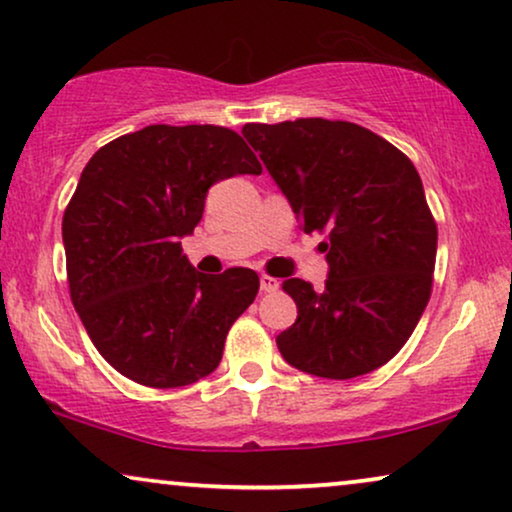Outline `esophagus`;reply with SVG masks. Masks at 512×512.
Here are the masks:
<instances>
[{"mask_svg":"<svg viewBox=\"0 0 512 512\" xmlns=\"http://www.w3.org/2000/svg\"><path fill=\"white\" fill-rule=\"evenodd\" d=\"M279 289V282L275 277H270V275H261V291L263 293H272V291H277Z\"/></svg>","mask_w":512,"mask_h":512,"instance_id":"esophagus-1","label":"esophagus"}]
</instances>
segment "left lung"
<instances>
[{"label": "left lung", "mask_w": 512, "mask_h": 512, "mask_svg": "<svg viewBox=\"0 0 512 512\" xmlns=\"http://www.w3.org/2000/svg\"><path fill=\"white\" fill-rule=\"evenodd\" d=\"M242 135L305 233L326 235L328 279H286L298 319L277 335L286 363L352 380L401 352L431 298L438 228L403 151L361 125L298 118L247 123Z\"/></svg>", "instance_id": "obj_1"}]
</instances>
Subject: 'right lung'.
I'll return each mask as SVG.
<instances>
[{"instance_id": "right-lung-1", "label": "right lung", "mask_w": 512, "mask_h": 512, "mask_svg": "<svg viewBox=\"0 0 512 512\" xmlns=\"http://www.w3.org/2000/svg\"><path fill=\"white\" fill-rule=\"evenodd\" d=\"M254 151L221 125H149L104 144L62 216L69 296L109 366L174 389L214 373L258 275H202L181 237L202 219L209 186L261 174Z\"/></svg>"}]
</instances>
